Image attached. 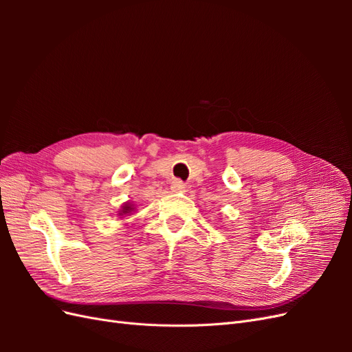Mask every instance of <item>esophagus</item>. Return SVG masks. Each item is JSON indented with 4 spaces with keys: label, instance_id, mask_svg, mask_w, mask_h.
<instances>
[{
    "label": "esophagus",
    "instance_id": "1",
    "mask_svg": "<svg viewBox=\"0 0 352 352\" xmlns=\"http://www.w3.org/2000/svg\"><path fill=\"white\" fill-rule=\"evenodd\" d=\"M170 188H172V190H173V192H184V190H185V184L182 182V180H173V182H172V186H170Z\"/></svg>",
    "mask_w": 352,
    "mask_h": 352
}]
</instances>
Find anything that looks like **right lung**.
I'll list each match as a JSON object with an SVG mask.
<instances>
[{
  "instance_id": "obj_1",
  "label": "right lung",
  "mask_w": 352,
  "mask_h": 352,
  "mask_svg": "<svg viewBox=\"0 0 352 352\" xmlns=\"http://www.w3.org/2000/svg\"><path fill=\"white\" fill-rule=\"evenodd\" d=\"M132 210H133V208H132L129 204H124V206H123V210L119 212V214H120V216H122V214H127V212H131Z\"/></svg>"
}]
</instances>
